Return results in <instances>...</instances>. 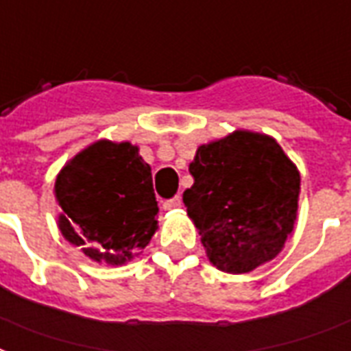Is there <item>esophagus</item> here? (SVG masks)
<instances>
[{
	"instance_id": "obj_1",
	"label": "esophagus",
	"mask_w": 351,
	"mask_h": 351,
	"mask_svg": "<svg viewBox=\"0 0 351 351\" xmlns=\"http://www.w3.org/2000/svg\"><path fill=\"white\" fill-rule=\"evenodd\" d=\"M182 206V199L180 197H175V199H169V201L163 202V210H176Z\"/></svg>"
}]
</instances>
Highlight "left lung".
Masks as SVG:
<instances>
[{"mask_svg":"<svg viewBox=\"0 0 351 351\" xmlns=\"http://www.w3.org/2000/svg\"><path fill=\"white\" fill-rule=\"evenodd\" d=\"M184 191L188 215L208 261L227 274H249L274 261L294 232L300 171L274 137L249 130L201 145Z\"/></svg>","mask_w":351,"mask_h":351,"instance_id":"left-lung-1","label":"left lung"}]
</instances>
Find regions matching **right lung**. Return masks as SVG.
Masks as SVG:
<instances>
[{
	"label": "right lung",
	"mask_w": 351,
	"mask_h": 351,
	"mask_svg": "<svg viewBox=\"0 0 351 351\" xmlns=\"http://www.w3.org/2000/svg\"><path fill=\"white\" fill-rule=\"evenodd\" d=\"M57 227L85 256L123 266L158 230L150 165L130 141L100 139L64 163L56 178Z\"/></svg>",
	"instance_id": "right-lung-1"
}]
</instances>
